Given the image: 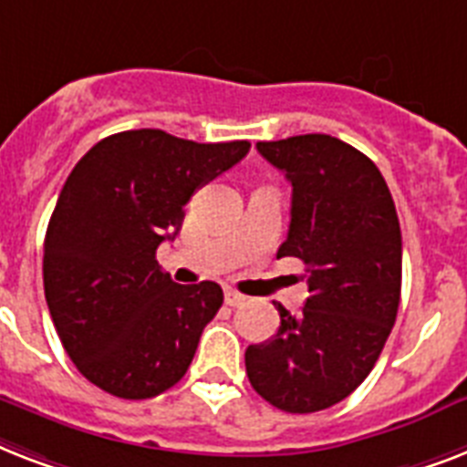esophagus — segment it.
Masks as SVG:
<instances>
[{"label": "esophagus", "instance_id": "obj_1", "mask_svg": "<svg viewBox=\"0 0 467 467\" xmlns=\"http://www.w3.org/2000/svg\"><path fill=\"white\" fill-rule=\"evenodd\" d=\"M223 301H226L229 306H244L245 296H244V294L234 292V289H226V292H223Z\"/></svg>", "mask_w": 467, "mask_h": 467}]
</instances>
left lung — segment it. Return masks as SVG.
I'll use <instances>...</instances> for the list:
<instances>
[{
    "label": "left lung",
    "mask_w": 467,
    "mask_h": 467,
    "mask_svg": "<svg viewBox=\"0 0 467 467\" xmlns=\"http://www.w3.org/2000/svg\"><path fill=\"white\" fill-rule=\"evenodd\" d=\"M292 182V222L277 257H298L308 298L277 304V335L245 349V374L277 410L333 408L374 368L393 330L402 279L400 222L376 163L330 134L257 141Z\"/></svg>",
    "instance_id": "left-lung-1"
}]
</instances>
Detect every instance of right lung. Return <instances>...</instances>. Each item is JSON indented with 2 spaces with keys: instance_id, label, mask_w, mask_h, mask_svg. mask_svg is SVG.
<instances>
[{
  "instance_id": "1",
  "label": "right lung",
  "mask_w": 467,
  "mask_h": 467,
  "mask_svg": "<svg viewBox=\"0 0 467 467\" xmlns=\"http://www.w3.org/2000/svg\"><path fill=\"white\" fill-rule=\"evenodd\" d=\"M248 149L128 130L74 166L45 234L43 285L62 347L93 386L144 400L185 376L223 294L216 282L175 285L156 248L181 231L195 190Z\"/></svg>"
}]
</instances>
